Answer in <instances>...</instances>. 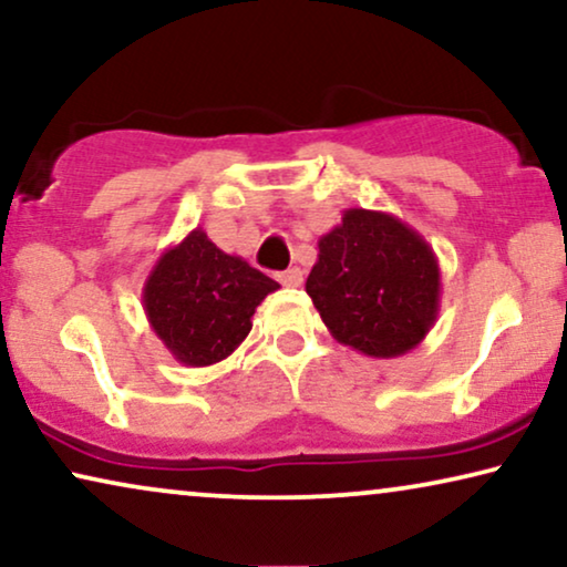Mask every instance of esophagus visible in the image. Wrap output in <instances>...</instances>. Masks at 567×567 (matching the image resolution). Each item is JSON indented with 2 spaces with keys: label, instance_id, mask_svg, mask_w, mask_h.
I'll list each match as a JSON object with an SVG mask.
<instances>
[{
  "label": "esophagus",
  "instance_id": "esophagus-1",
  "mask_svg": "<svg viewBox=\"0 0 567 567\" xmlns=\"http://www.w3.org/2000/svg\"><path fill=\"white\" fill-rule=\"evenodd\" d=\"M278 281H281L284 286H301V281H305V274H301L299 268H289V270H284L281 276H278Z\"/></svg>",
  "mask_w": 567,
  "mask_h": 567
}]
</instances>
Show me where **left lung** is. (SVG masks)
Returning a JSON list of instances; mask_svg holds the SVG:
<instances>
[{"mask_svg": "<svg viewBox=\"0 0 567 567\" xmlns=\"http://www.w3.org/2000/svg\"><path fill=\"white\" fill-rule=\"evenodd\" d=\"M317 247L307 293L338 343L371 359H398L429 336L441 270L413 227L392 214L348 208Z\"/></svg>", "mask_w": 567, "mask_h": 567, "instance_id": "1", "label": "left lung"}]
</instances>
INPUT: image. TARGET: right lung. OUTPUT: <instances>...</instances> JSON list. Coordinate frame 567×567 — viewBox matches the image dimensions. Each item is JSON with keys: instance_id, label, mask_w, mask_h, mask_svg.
Here are the masks:
<instances>
[{"instance_id": "1", "label": "right lung", "mask_w": 567, "mask_h": 567, "mask_svg": "<svg viewBox=\"0 0 567 567\" xmlns=\"http://www.w3.org/2000/svg\"><path fill=\"white\" fill-rule=\"evenodd\" d=\"M278 284L219 250L200 227L167 247L144 281L142 305L154 336L185 367H212L237 351L255 309Z\"/></svg>"}]
</instances>
